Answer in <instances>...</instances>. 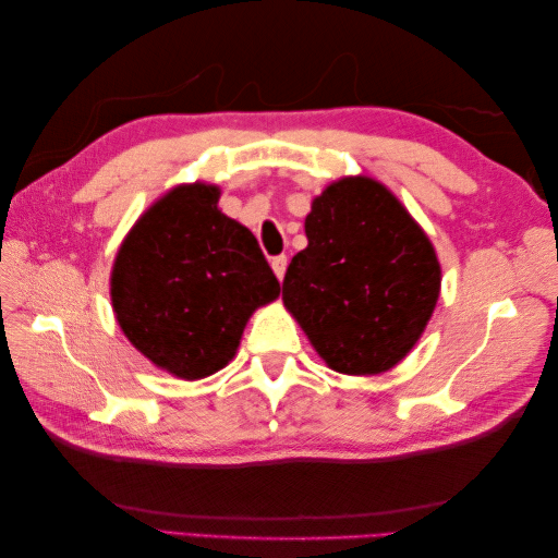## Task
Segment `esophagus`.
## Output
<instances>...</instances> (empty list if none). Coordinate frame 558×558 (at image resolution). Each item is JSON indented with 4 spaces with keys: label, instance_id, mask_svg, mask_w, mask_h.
Masks as SVG:
<instances>
[{
    "label": "esophagus",
    "instance_id": "1",
    "mask_svg": "<svg viewBox=\"0 0 558 558\" xmlns=\"http://www.w3.org/2000/svg\"><path fill=\"white\" fill-rule=\"evenodd\" d=\"M270 268L272 272H276V278L282 280V276H286V268H288V256H276L270 260Z\"/></svg>",
    "mask_w": 558,
    "mask_h": 558
}]
</instances>
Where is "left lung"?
<instances>
[{
    "mask_svg": "<svg viewBox=\"0 0 558 558\" xmlns=\"http://www.w3.org/2000/svg\"><path fill=\"white\" fill-rule=\"evenodd\" d=\"M306 248L282 304L333 372L374 376L417 345L441 294V264L422 225L374 177L350 174L312 201Z\"/></svg>",
    "mask_w": 558,
    "mask_h": 558,
    "instance_id": "obj_1",
    "label": "left lung"
}]
</instances>
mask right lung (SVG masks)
<instances>
[{"label":"right lung","mask_w":558,"mask_h":558,"mask_svg":"<svg viewBox=\"0 0 558 558\" xmlns=\"http://www.w3.org/2000/svg\"><path fill=\"white\" fill-rule=\"evenodd\" d=\"M218 201V184L172 186L132 225L110 272L126 340L184 381L228 366L248 318L280 294L256 236Z\"/></svg>","instance_id":"right-lung-1"}]
</instances>
